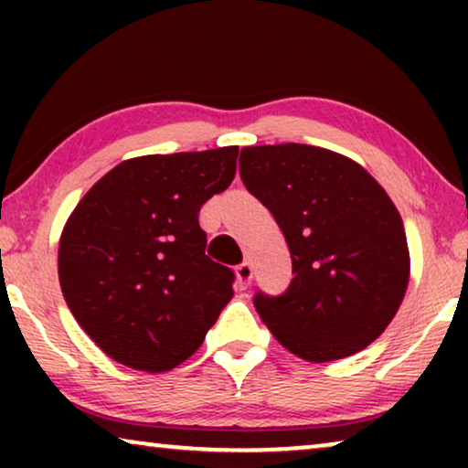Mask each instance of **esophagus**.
Listing matches in <instances>:
<instances>
[{
	"mask_svg": "<svg viewBox=\"0 0 468 468\" xmlns=\"http://www.w3.org/2000/svg\"><path fill=\"white\" fill-rule=\"evenodd\" d=\"M236 279H239L240 290H247L253 279V266L249 264V261H242V264L236 266Z\"/></svg>",
	"mask_w": 468,
	"mask_h": 468,
	"instance_id": "obj_1",
	"label": "esophagus"
}]
</instances>
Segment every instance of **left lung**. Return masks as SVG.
<instances>
[{"label":"left lung","instance_id":"8db88e82","mask_svg":"<svg viewBox=\"0 0 468 468\" xmlns=\"http://www.w3.org/2000/svg\"><path fill=\"white\" fill-rule=\"evenodd\" d=\"M240 157L242 183L271 210L292 253L285 293H255L261 322L306 362L368 347L409 285L405 226L386 189L354 159L322 146H245Z\"/></svg>","mask_w":468,"mask_h":468}]
</instances>
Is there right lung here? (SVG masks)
I'll use <instances>...</instances> for the list:
<instances>
[{
	"label": "right lung",
	"instance_id": "right-lung-1",
	"mask_svg": "<svg viewBox=\"0 0 468 468\" xmlns=\"http://www.w3.org/2000/svg\"><path fill=\"white\" fill-rule=\"evenodd\" d=\"M239 146L125 159L100 178L59 240L63 298L114 362L164 373L196 354L234 296L197 215L229 187Z\"/></svg>",
	"mask_w": 468,
	"mask_h": 468
}]
</instances>
